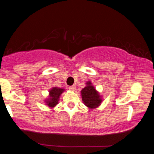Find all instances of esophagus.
Returning a JSON list of instances; mask_svg holds the SVG:
<instances>
[{
	"label": "esophagus",
	"mask_w": 154,
	"mask_h": 154,
	"mask_svg": "<svg viewBox=\"0 0 154 154\" xmlns=\"http://www.w3.org/2000/svg\"><path fill=\"white\" fill-rule=\"evenodd\" d=\"M69 89L70 91H75V89H76L75 85H72V86H69Z\"/></svg>",
	"instance_id": "obj_1"
}]
</instances>
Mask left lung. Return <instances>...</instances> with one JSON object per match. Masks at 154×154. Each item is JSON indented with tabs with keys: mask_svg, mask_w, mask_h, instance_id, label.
Listing matches in <instances>:
<instances>
[{
	"mask_svg": "<svg viewBox=\"0 0 154 154\" xmlns=\"http://www.w3.org/2000/svg\"><path fill=\"white\" fill-rule=\"evenodd\" d=\"M86 85L87 86H85V88H84L81 91L82 100L88 109H95L99 106L103 100L98 92L92 85L91 81L87 82Z\"/></svg>",
	"mask_w": 154,
	"mask_h": 154,
	"instance_id": "left-lung-1",
	"label": "left lung"
}]
</instances>
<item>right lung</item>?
I'll list each match as a JSON object with an SVG mask.
<instances>
[{"label": "right lung", "instance_id": "add662e5", "mask_svg": "<svg viewBox=\"0 0 154 154\" xmlns=\"http://www.w3.org/2000/svg\"><path fill=\"white\" fill-rule=\"evenodd\" d=\"M64 91L63 88H53L49 91V96L48 99L45 100V103L50 108H54L59 103V100L60 95L62 94Z\"/></svg>", "mask_w": 154, "mask_h": 154}]
</instances>
